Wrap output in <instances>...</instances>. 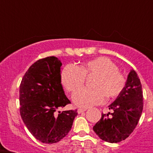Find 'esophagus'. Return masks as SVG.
<instances>
[{
  "label": "esophagus",
  "instance_id": "esophagus-1",
  "mask_svg": "<svg viewBox=\"0 0 153 153\" xmlns=\"http://www.w3.org/2000/svg\"><path fill=\"white\" fill-rule=\"evenodd\" d=\"M86 109H78L77 113H83V112L86 111Z\"/></svg>",
  "mask_w": 153,
  "mask_h": 153
}]
</instances>
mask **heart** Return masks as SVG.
Masks as SVG:
<instances>
[{
  "label": "heart",
  "instance_id": "b5f03b06",
  "mask_svg": "<svg viewBox=\"0 0 153 153\" xmlns=\"http://www.w3.org/2000/svg\"><path fill=\"white\" fill-rule=\"evenodd\" d=\"M93 76L90 88H84L73 95L77 106L88 108L98 105L105 99L113 100L121 94L126 86L124 74L117 64L106 56H100L82 63L79 67L66 65L60 72V82L69 93H74L82 85L85 78Z\"/></svg>",
  "mask_w": 153,
  "mask_h": 153
}]
</instances>
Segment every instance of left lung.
<instances>
[{
    "label": "left lung",
    "mask_w": 153,
    "mask_h": 153,
    "mask_svg": "<svg viewBox=\"0 0 153 153\" xmlns=\"http://www.w3.org/2000/svg\"><path fill=\"white\" fill-rule=\"evenodd\" d=\"M143 96L140 79L135 70L129 72L124 90L109 106L113 113H102L93 131L103 141L119 143L133 132L141 117Z\"/></svg>",
    "instance_id": "8db88e82"
}]
</instances>
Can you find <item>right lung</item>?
Segmentation results:
<instances>
[{"label": "right lung", "mask_w": 153, "mask_h": 153, "mask_svg": "<svg viewBox=\"0 0 153 153\" xmlns=\"http://www.w3.org/2000/svg\"><path fill=\"white\" fill-rule=\"evenodd\" d=\"M62 63L56 56L35 62L20 85V113L27 128L36 140L56 143L68 134L77 110L58 109L70 103L60 82Z\"/></svg>", "instance_id": "add662e5"}]
</instances>
